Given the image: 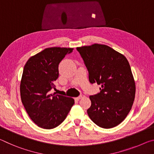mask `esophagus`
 Masks as SVG:
<instances>
[{
	"mask_svg": "<svg viewBox=\"0 0 154 154\" xmlns=\"http://www.w3.org/2000/svg\"><path fill=\"white\" fill-rule=\"evenodd\" d=\"M83 97H85V95H80V96L75 97V99L78 100H79L80 99H82V98H83Z\"/></svg>",
	"mask_w": 154,
	"mask_h": 154,
	"instance_id": "1",
	"label": "esophagus"
}]
</instances>
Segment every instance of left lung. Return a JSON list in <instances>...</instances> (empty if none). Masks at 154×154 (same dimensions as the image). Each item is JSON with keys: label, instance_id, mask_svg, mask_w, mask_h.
I'll list each match as a JSON object with an SVG mask.
<instances>
[{"label": "left lung", "instance_id": "1", "mask_svg": "<svg viewBox=\"0 0 154 154\" xmlns=\"http://www.w3.org/2000/svg\"><path fill=\"white\" fill-rule=\"evenodd\" d=\"M89 72L91 83L101 85L99 94L91 95L87 109L98 126L112 128L127 117L134 103L136 85L130 65L124 55L104 44L78 47Z\"/></svg>", "mask_w": 154, "mask_h": 154}]
</instances>
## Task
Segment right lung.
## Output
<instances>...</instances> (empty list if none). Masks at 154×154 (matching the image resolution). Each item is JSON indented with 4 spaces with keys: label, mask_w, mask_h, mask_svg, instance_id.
I'll use <instances>...</instances> for the list:
<instances>
[{
    "label": "right lung",
    "mask_w": 154,
    "mask_h": 154,
    "mask_svg": "<svg viewBox=\"0 0 154 154\" xmlns=\"http://www.w3.org/2000/svg\"><path fill=\"white\" fill-rule=\"evenodd\" d=\"M72 48L51 47L27 60L20 80V97L29 117L37 126L52 129L65 119L74 100L50 94L59 77V65Z\"/></svg>",
    "instance_id": "add662e5"
}]
</instances>
